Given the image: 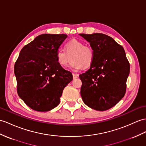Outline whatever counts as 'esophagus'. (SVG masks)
<instances>
[{
  "label": "esophagus",
  "instance_id": "1",
  "mask_svg": "<svg viewBox=\"0 0 146 146\" xmlns=\"http://www.w3.org/2000/svg\"><path fill=\"white\" fill-rule=\"evenodd\" d=\"M72 76H73V79H76V78L79 77V75H78V74H73Z\"/></svg>",
  "mask_w": 146,
  "mask_h": 146
}]
</instances>
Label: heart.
Masks as SVG:
<instances>
[{"instance_id":"obj_1","label":"heart","mask_w":146,"mask_h":146,"mask_svg":"<svg viewBox=\"0 0 146 146\" xmlns=\"http://www.w3.org/2000/svg\"><path fill=\"white\" fill-rule=\"evenodd\" d=\"M72 56V62L70 68L73 71H79L84 66H90L94 61V54L92 49L85 46L83 42L77 40H72L65 45V49H59L56 51L57 62L62 67L69 65Z\"/></svg>"}]
</instances>
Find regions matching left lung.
Segmentation results:
<instances>
[{
	"instance_id": "obj_1",
	"label": "left lung",
	"mask_w": 146,
	"mask_h": 146,
	"mask_svg": "<svg viewBox=\"0 0 146 146\" xmlns=\"http://www.w3.org/2000/svg\"><path fill=\"white\" fill-rule=\"evenodd\" d=\"M90 42L94 58L90 69L79 75L84 104L98 111L112 108L126 93L130 66L121 46L102 33L80 34Z\"/></svg>"
}]
</instances>
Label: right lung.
Returning <instances> with one entry per match:
<instances>
[{
	"mask_svg": "<svg viewBox=\"0 0 146 146\" xmlns=\"http://www.w3.org/2000/svg\"><path fill=\"white\" fill-rule=\"evenodd\" d=\"M65 34L39 35L21 50L14 73L20 98L37 111H48L59 104L64 88L72 74L59 65L56 54Z\"/></svg>",
	"mask_w": 146,
	"mask_h": 146,
	"instance_id": "1",
	"label": "right lung"
}]
</instances>
